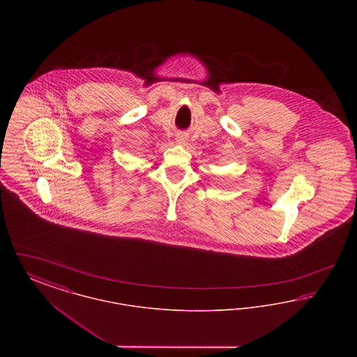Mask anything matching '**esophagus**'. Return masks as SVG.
Returning a JSON list of instances; mask_svg holds the SVG:
<instances>
[{
  "label": "esophagus",
  "instance_id": "34e87169",
  "mask_svg": "<svg viewBox=\"0 0 357 357\" xmlns=\"http://www.w3.org/2000/svg\"><path fill=\"white\" fill-rule=\"evenodd\" d=\"M178 142H179V143H185V142H186V139H185L183 136H179V137H178Z\"/></svg>",
  "mask_w": 357,
  "mask_h": 357
}]
</instances>
